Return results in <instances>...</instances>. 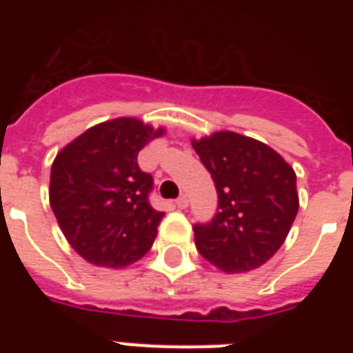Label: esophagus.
I'll return each instance as SVG.
<instances>
[{"label":"esophagus","instance_id":"1","mask_svg":"<svg viewBox=\"0 0 353 353\" xmlns=\"http://www.w3.org/2000/svg\"><path fill=\"white\" fill-rule=\"evenodd\" d=\"M176 205H177V209H187V207H188L187 196H179V198L176 199Z\"/></svg>","mask_w":353,"mask_h":353}]
</instances>
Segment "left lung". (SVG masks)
I'll use <instances>...</instances> for the list:
<instances>
[{"label": "left lung", "mask_w": 353, "mask_h": 353, "mask_svg": "<svg viewBox=\"0 0 353 353\" xmlns=\"http://www.w3.org/2000/svg\"><path fill=\"white\" fill-rule=\"evenodd\" d=\"M190 143L218 190V214L194 225L198 251L223 273L260 268L282 247L299 212L293 166L271 146L236 132Z\"/></svg>", "instance_id": "left-lung-1"}]
</instances>
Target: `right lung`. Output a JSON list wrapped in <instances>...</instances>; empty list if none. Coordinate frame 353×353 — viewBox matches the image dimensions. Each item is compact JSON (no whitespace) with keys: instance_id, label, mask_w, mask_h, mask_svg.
Listing matches in <instances>:
<instances>
[{"instance_id":"obj_1","label":"right lung","mask_w":353,"mask_h":353,"mask_svg":"<svg viewBox=\"0 0 353 353\" xmlns=\"http://www.w3.org/2000/svg\"><path fill=\"white\" fill-rule=\"evenodd\" d=\"M165 132L135 117L112 119L57 154L49 203L65 240L85 262L122 269L150 251L165 212L150 205L154 179L139 168L137 155Z\"/></svg>"}]
</instances>
